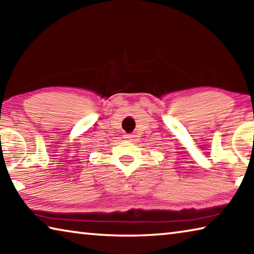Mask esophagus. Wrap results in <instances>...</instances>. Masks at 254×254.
I'll list each match as a JSON object with an SVG mask.
<instances>
[{
	"mask_svg": "<svg viewBox=\"0 0 254 254\" xmlns=\"http://www.w3.org/2000/svg\"><path fill=\"white\" fill-rule=\"evenodd\" d=\"M124 137H126V139H131V137H133V135L132 134H124Z\"/></svg>",
	"mask_w": 254,
	"mask_h": 254,
	"instance_id": "obj_1",
	"label": "esophagus"
}]
</instances>
